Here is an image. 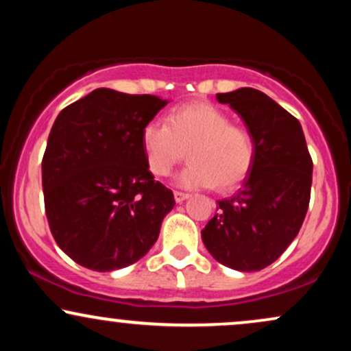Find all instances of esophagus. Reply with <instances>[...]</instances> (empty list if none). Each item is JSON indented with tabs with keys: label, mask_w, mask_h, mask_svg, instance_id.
Segmentation results:
<instances>
[{
	"label": "esophagus",
	"mask_w": 351,
	"mask_h": 351,
	"mask_svg": "<svg viewBox=\"0 0 351 351\" xmlns=\"http://www.w3.org/2000/svg\"><path fill=\"white\" fill-rule=\"evenodd\" d=\"M189 195L188 193H183V191H175V201L176 203H183L184 199H188Z\"/></svg>",
	"instance_id": "obj_1"
}]
</instances>
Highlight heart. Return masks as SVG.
<instances>
[{"mask_svg":"<svg viewBox=\"0 0 351 351\" xmlns=\"http://www.w3.org/2000/svg\"><path fill=\"white\" fill-rule=\"evenodd\" d=\"M145 162L155 176H168L183 158L189 163L180 173L184 188L231 191L252 170L256 160L254 135L244 125L232 123L223 108L208 102L175 107L167 123L150 120L140 134Z\"/></svg>","mask_w":351,"mask_h":351,"instance_id":"1","label":"heart"}]
</instances>
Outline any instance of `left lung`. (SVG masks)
Returning a JSON list of instances; mask_svg holds the SVG:
<instances>
[{"label": "left lung", "mask_w": 351, "mask_h": 351, "mask_svg": "<svg viewBox=\"0 0 351 351\" xmlns=\"http://www.w3.org/2000/svg\"><path fill=\"white\" fill-rule=\"evenodd\" d=\"M216 99L229 104L251 130L256 160L243 188L217 201L201 237L217 263L241 272L261 271L299 234L313 163L299 120L264 92L243 87Z\"/></svg>", "instance_id": "1"}]
</instances>
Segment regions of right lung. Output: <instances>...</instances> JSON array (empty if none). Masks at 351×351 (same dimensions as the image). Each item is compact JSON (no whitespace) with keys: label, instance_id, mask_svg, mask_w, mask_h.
I'll use <instances>...</instances> for the list:
<instances>
[{"label":"right lung","instance_id":"add662e5","mask_svg":"<svg viewBox=\"0 0 351 351\" xmlns=\"http://www.w3.org/2000/svg\"><path fill=\"white\" fill-rule=\"evenodd\" d=\"M165 106L155 95L95 88L52 125L43 156L47 223L84 267H127L158 239L175 198L148 170L140 134Z\"/></svg>","mask_w":351,"mask_h":351}]
</instances>
